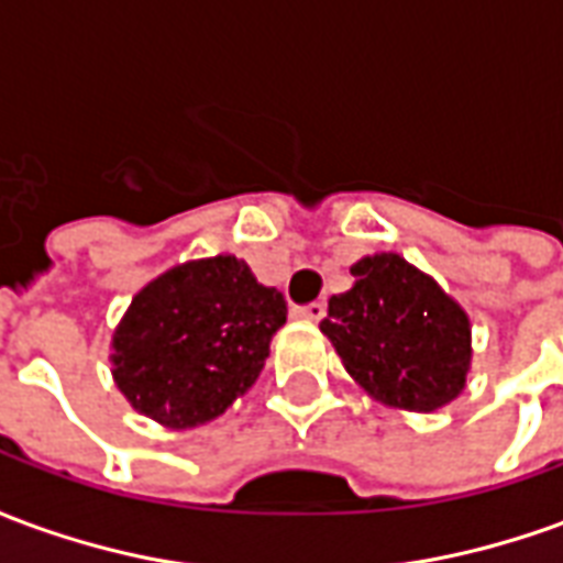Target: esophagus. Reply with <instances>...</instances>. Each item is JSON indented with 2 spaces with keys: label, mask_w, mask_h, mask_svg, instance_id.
Wrapping results in <instances>:
<instances>
[{
  "label": "esophagus",
  "mask_w": 563,
  "mask_h": 563,
  "mask_svg": "<svg viewBox=\"0 0 563 563\" xmlns=\"http://www.w3.org/2000/svg\"><path fill=\"white\" fill-rule=\"evenodd\" d=\"M295 317L307 319V322H319L325 317V301H310V305L295 307Z\"/></svg>",
  "instance_id": "1"
}]
</instances>
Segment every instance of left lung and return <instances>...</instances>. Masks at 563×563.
<instances>
[{
	"mask_svg": "<svg viewBox=\"0 0 563 563\" xmlns=\"http://www.w3.org/2000/svg\"><path fill=\"white\" fill-rule=\"evenodd\" d=\"M350 292L331 295L319 322L343 367L379 401L431 413L459 398L471 365V322L407 258L355 262Z\"/></svg>",
	"mask_w": 563,
	"mask_h": 563,
	"instance_id": "8db88e82",
	"label": "left lung"
}]
</instances>
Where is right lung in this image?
Wrapping results in <instances>:
<instances>
[{"label": "right lung", "mask_w": 563, "mask_h": 563, "mask_svg": "<svg viewBox=\"0 0 563 563\" xmlns=\"http://www.w3.org/2000/svg\"><path fill=\"white\" fill-rule=\"evenodd\" d=\"M286 301L234 256L201 258L144 286L114 331V379L168 428L220 416L256 383Z\"/></svg>", "instance_id": "add662e5"}]
</instances>
